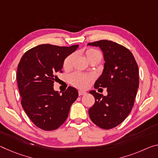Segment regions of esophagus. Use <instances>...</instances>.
Returning <instances> with one entry per match:
<instances>
[{
    "instance_id": "1",
    "label": "esophagus",
    "mask_w": 158,
    "mask_h": 158,
    "mask_svg": "<svg viewBox=\"0 0 158 158\" xmlns=\"http://www.w3.org/2000/svg\"><path fill=\"white\" fill-rule=\"evenodd\" d=\"M86 94V92L84 91H79V96H83V95Z\"/></svg>"
}]
</instances>
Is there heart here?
Masks as SVG:
<instances>
[{
  "label": "heart",
  "instance_id": "b5f03b06",
  "mask_svg": "<svg viewBox=\"0 0 158 158\" xmlns=\"http://www.w3.org/2000/svg\"><path fill=\"white\" fill-rule=\"evenodd\" d=\"M85 54L89 61L95 58V57H101V53L97 49L89 48L85 51ZM73 55H70L67 56L63 62V68L64 69H68L72 67V62L73 60ZM94 79L92 75H86L79 72H74L69 77V81L70 84L74 86L79 89H86L88 87L90 81Z\"/></svg>",
  "mask_w": 158,
  "mask_h": 158
}]
</instances>
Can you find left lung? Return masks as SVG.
I'll list each match as a JSON object with an SVG mask.
<instances>
[{"mask_svg":"<svg viewBox=\"0 0 158 158\" xmlns=\"http://www.w3.org/2000/svg\"><path fill=\"white\" fill-rule=\"evenodd\" d=\"M88 45L99 46L103 52L104 69L95 83V89L107 88V96L95 91L89 93L95 103L89 110L91 121L104 129L118 126L131 112L139 84V67L127 48L108 40Z\"/></svg>","mask_w":158,"mask_h":158,"instance_id":"left-lung-1","label":"left lung"}]
</instances>
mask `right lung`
Here are the masks:
<instances>
[{"instance_id":"right-lung-1","label":"right lung","mask_w":158,"mask_h":158,"mask_svg":"<svg viewBox=\"0 0 158 158\" xmlns=\"http://www.w3.org/2000/svg\"><path fill=\"white\" fill-rule=\"evenodd\" d=\"M78 47L41 44L27 51L18 64L17 80L22 107L31 122L45 131L59 128L78 98L74 87L69 86L62 94L53 89L64 59Z\"/></svg>"}]
</instances>
